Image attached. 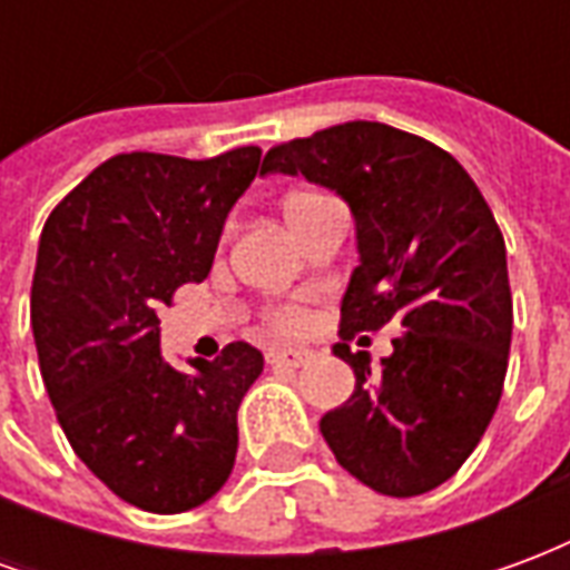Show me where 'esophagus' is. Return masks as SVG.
Segmentation results:
<instances>
[{"label": "esophagus", "instance_id": "obj_1", "mask_svg": "<svg viewBox=\"0 0 570 570\" xmlns=\"http://www.w3.org/2000/svg\"><path fill=\"white\" fill-rule=\"evenodd\" d=\"M311 357H314V351H308V347H272L265 354L272 366H305Z\"/></svg>", "mask_w": 570, "mask_h": 570}]
</instances>
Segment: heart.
<instances>
[{"instance_id": "1", "label": "heart", "mask_w": 570, "mask_h": 570, "mask_svg": "<svg viewBox=\"0 0 570 570\" xmlns=\"http://www.w3.org/2000/svg\"><path fill=\"white\" fill-rule=\"evenodd\" d=\"M302 198H308V195H302ZM302 198H293V200H302ZM277 326H284V330H293V326H298L296 311H284V314L277 317Z\"/></svg>"}]
</instances>
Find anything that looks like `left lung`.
Returning a JSON list of instances; mask_svg holds the SVG:
<instances>
[{
    "mask_svg": "<svg viewBox=\"0 0 570 570\" xmlns=\"http://www.w3.org/2000/svg\"><path fill=\"white\" fill-rule=\"evenodd\" d=\"M265 174L305 176L354 216L357 268L342 296V333L400 320L395 354H333L354 394L321 419L335 461L363 485L412 498L458 473L498 409L513 335L507 247L461 164L382 121H345L274 146Z\"/></svg>",
    "mask_w": 570,
    "mask_h": 570,
    "instance_id": "left-lung-1",
    "label": "left lung"
}]
</instances>
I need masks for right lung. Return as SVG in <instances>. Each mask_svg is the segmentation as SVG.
<instances>
[{
  "instance_id": "1",
  "label": "right lung",
  "mask_w": 570,
  "mask_h": 570,
  "mask_svg": "<svg viewBox=\"0 0 570 570\" xmlns=\"http://www.w3.org/2000/svg\"><path fill=\"white\" fill-rule=\"evenodd\" d=\"M256 146L188 161L130 151L60 200L39 237L32 338L57 421L121 501L186 513L232 476L237 406L262 354L164 360L158 311L210 274L223 225L259 170Z\"/></svg>"
}]
</instances>
